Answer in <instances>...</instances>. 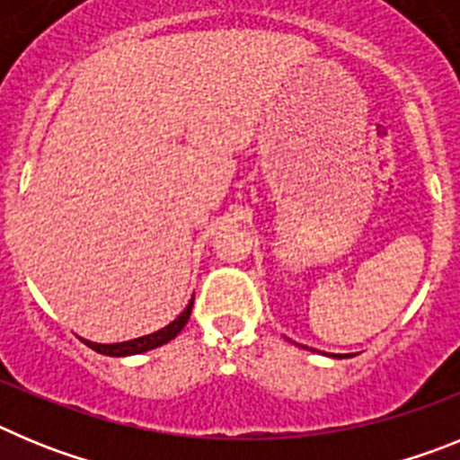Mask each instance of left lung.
<instances>
[{"mask_svg":"<svg viewBox=\"0 0 460 460\" xmlns=\"http://www.w3.org/2000/svg\"><path fill=\"white\" fill-rule=\"evenodd\" d=\"M329 357H334V359H343L345 355H329Z\"/></svg>","mask_w":460,"mask_h":460,"instance_id":"left-lung-1","label":"left lung"}]
</instances>
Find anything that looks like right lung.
<instances>
[{"instance_id": "add662e5", "label": "right lung", "mask_w": 460, "mask_h": 460, "mask_svg": "<svg viewBox=\"0 0 460 460\" xmlns=\"http://www.w3.org/2000/svg\"><path fill=\"white\" fill-rule=\"evenodd\" d=\"M190 308H193V299L189 302V306L177 315L170 324H165L164 329H158L154 334L147 336H140V339H133V341H124V343H92V341H84V345H89L92 350L101 352V355H108V357H128V355H140V352H147L154 350V348H161L165 345L168 341H172L174 336L180 334L181 329L186 327L190 318Z\"/></svg>"}]
</instances>
